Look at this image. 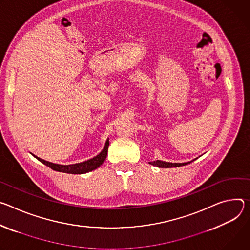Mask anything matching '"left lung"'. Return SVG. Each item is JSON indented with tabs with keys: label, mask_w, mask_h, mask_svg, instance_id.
Segmentation results:
<instances>
[{
	"label": "left lung",
	"mask_w": 250,
	"mask_h": 250,
	"mask_svg": "<svg viewBox=\"0 0 250 250\" xmlns=\"http://www.w3.org/2000/svg\"><path fill=\"white\" fill-rule=\"evenodd\" d=\"M192 161H190V162H192ZM190 162H186V163H170V162H165V161L157 160V161H154V162H150V164L153 165V166H156V167H159V168H175V167H181V166L188 165Z\"/></svg>",
	"instance_id": "8db88e82"
}]
</instances>
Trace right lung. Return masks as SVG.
I'll use <instances>...</instances> for the list:
<instances>
[{
    "mask_svg": "<svg viewBox=\"0 0 250 250\" xmlns=\"http://www.w3.org/2000/svg\"><path fill=\"white\" fill-rule=\"evenodd\" d=\"M108 146H109V139L106 140L105 146L102 149V151L92 159H89L87 161L77 163V164H72V165H60V164H54L45 160H42L34 154H32L35 158H37L40 162L44 164L47 167L50 169L57 171V172H62V173H66V174H85L88 172H91L102 165V163L105 161L107 152H108Z\"/></svg>",
    "mask_w": 250,
    "mask_h": 250,
    "instance_id": "obj_1",
    "label": "right lung"
}]
</instances>
